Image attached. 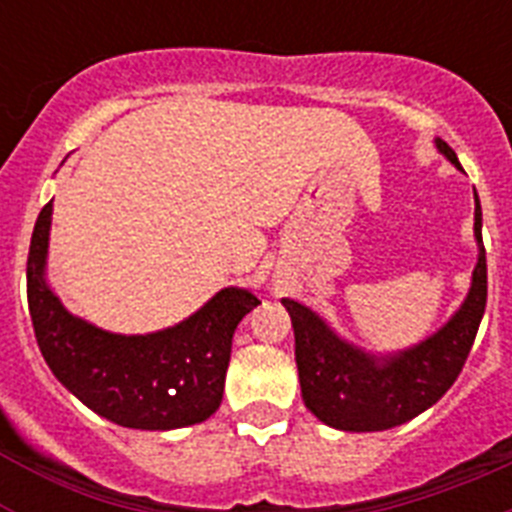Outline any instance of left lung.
Segmentation results:
<instances>
[{"label":"left lung","mask_w":512,"mask_h":512,"mask_svg":"<svg viewBox=\"0 0 512 512\" xmlns=\"http://www.w3.org/2000/svg\"><path fill=\"white\" fill-rule=\"evenodd\" d=\"M436 148L461 169L449 143ZM474 238L479 256L467 300L443 328L418 346L374 356L343 341L320 315L284 297L295 328V359L305 408L330 428L351 433L387 431L436 405L459 377L472 351L487 305V259L482 243V207L474 192Z\"/></svg>","instance_id":"1"}]
</instances>
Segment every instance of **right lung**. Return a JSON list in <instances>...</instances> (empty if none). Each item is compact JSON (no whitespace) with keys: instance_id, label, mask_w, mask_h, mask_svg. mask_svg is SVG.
Returning a JSON list of instances; mask_svg holds the SVG:
<instances>
[{"instance_id":"add662e5","label":"right lung","mask_w":512,"mask_h":512,"mask_svg":"<svg viewBox=\"0 0 512 512\" xmlns=\"http://www.w3.org/2000/svg\"><path fill=\"white\" fill-rule=\"evenodd\" d=\"M53 200L40 210L27 253V305L45 364L102 418L140 431L202 423L223 402L233 333L259 297L225 287L174 328L110 333L71 315L45 282Z\"/></svg>"}]
</instances>
